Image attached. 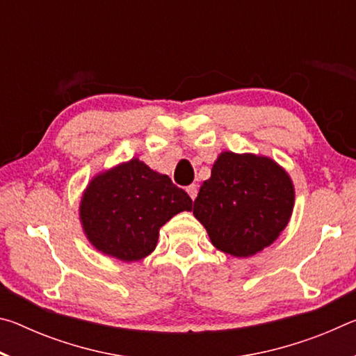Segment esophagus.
<instances>
[{"label": "esophagus", "mask_w": 356, "mask_h": 356, "mask_svg": "<svg viewBox=\"0 0 356 356\" xmlns=\"http://www.w3.org/2000/svg\"><path fill=\"white\" fill-rule=\"evenodd\" d=\"M186 193H188L191 200L195 201V200H196V196H197V185H196V184H191V185L186 186Z\"/></svg>", "instance_id": "34e87169"}]
</instances>
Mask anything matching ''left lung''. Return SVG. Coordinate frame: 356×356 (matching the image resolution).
<instances>
[{
    "label": "left lung",
    "instance_id": "left-lung-1",
    "mask_svg": "<svg viewBox=\"0 0 356 356\" xmlns=\"http://www.w3.org/2000/svg\"><path fill=\"white\" fill-rule=\"evenodd\" d=\"M292 180L268 156L222 152L193 204L215 248L248 257L272 245L293 210Z\"/></svg>",
    "mask_w": 356,
    "mask_h": 356
}]
</instances>
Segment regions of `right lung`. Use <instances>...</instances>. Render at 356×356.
I'll list each match as a JSON object with an SVG mask.
<instances>
[{"label":"right lung","mask_w":356,"mask_h":356,"mask_svg":"<svg viewBox=\"0 0 356 356\" xmlns=\"http://www.w3.org/2000/svg\"><path fill=\"white\" fill-rule=\"evenodd\" d=\"M191 204L170 177L131 159L91 180L81 197L80 220L99 251L134 262L155 250L160 227L191 210Z\"/></svg>","instance_id":"right-lung-1"}]
</instances>
